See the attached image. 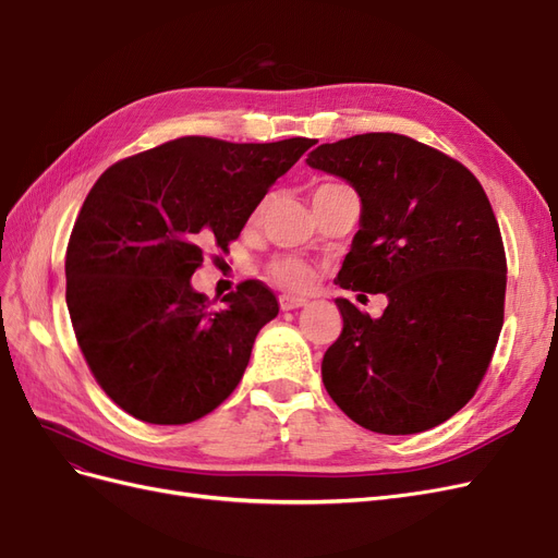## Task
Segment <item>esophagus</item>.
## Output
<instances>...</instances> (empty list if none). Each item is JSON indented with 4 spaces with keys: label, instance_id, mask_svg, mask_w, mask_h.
Listing matches in <instances>:
<instances>
[{
    "label": "esophagus",
    "instance_id": "obj_1",
    "mask_svg": "<svg viewBox=\"0 0 558 558\" xmlns=\"http://www.w3.org/2000/svg\"><path fill=\"white\" fill-rule=\"evenodd\" d=\"M279 305H281L283 312H291V310H298V307H305L307 300H305V298H298V295L283 293V295H279Z\"/></svg>",
    "mask_w": 558,
    "mask_h": 558
}]
</instances>
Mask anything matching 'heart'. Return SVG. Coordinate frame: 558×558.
I'll list each match as a JSON object with an SVG mask.
<instances>
[{
	"label": "heart",
	"instance_id": "1",
	"mask_svg": "<svg viewBox=\"0 0 558 558\" xmlns=\"http://www.w3.org/2000/svg\"><path fill=\"white\" fill-rule=\"evenodd\" d=\"M269 277H272L281 289L289 291H307L314 283L312 267L291 256H281L269 263Z\"/></svg>",
	"mask_w": 558,
	"mask_h": 558
}]
</instances>
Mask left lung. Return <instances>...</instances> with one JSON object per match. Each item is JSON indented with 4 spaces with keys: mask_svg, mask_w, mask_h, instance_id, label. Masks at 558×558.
I'll return each instance as SVG.
<instances>
[{
    "mask_svg": "<svg viewBox=\"0 0 558 558\" xmlns=\"http://www.w3.org/2000/svg\"><path fill=\"white\" fill-rule=\"evenodd\" d=\"M307 162L363 202L335 281L388 298L379 318L337 300L342 332L320 363L328 396L375 433L440 426L475 396L502 328L508 260L492 202L465 165L396 132L320 144Z\"/></svg>",
    "mask_w": 558,
    "mask_h": 558,
    "instance_id": "left-lung-1",
    "label": "left lung"
}]
</instances>
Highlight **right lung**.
<instances>
[{"mask_svg":"<svg viewBox=\"0 0 558 558\" xmlns=\"http://www.w3.org/2000/svg\"><path fill=\"white\" fill-rule=\"evenodd\" d=\"M316 140L234 144L179 137L113 162L76 216L66 310L102 391L134 418L181 426L238 384L258 330L279 314L258 279L214 307L191 277L240 238L258 202Z\"/></svg>","mask_w":558,"mask_h":558,"instance_id":"right-lung-1","label":"right lung"}]
</instances>
